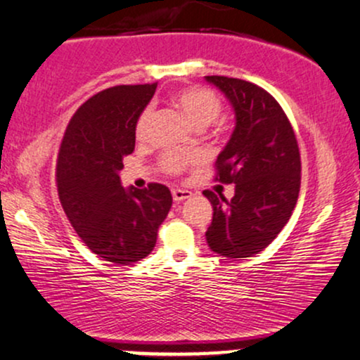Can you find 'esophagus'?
Returning a JSON list of instances; mask_svg holds the SVG:
<instances>
[{"label":"esophagus","mask_w":360,"mask_h":360,"mask_svg":"<svg viewBox=\"0 0 360 360\" xmlns=\"http://www.w3.org/2000/svg\"><path fill=\"white\" fill-rule=\"evenodd\" d=\"M191 196H193V193L188 191V189H179V188L172 189V199H174L176 202L184 201V199H189Z\"/></svg>","instance_id":"esophagus-1"}]
</instances>
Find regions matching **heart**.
<instances>
[{
	"mask_svg": "<svg viewBox=\"0 0 360 360\" xmlns=\"http://www.w3.org/2000/svg\"><path fill=\"white\" fill-rule=\"evenodd\" d=\"M174 103L177 109L183 112L186 119L191 122L196 129H205L206 125L213 124L216 117L221 112V102L210 90L201 89V86H189V89L179 90L174 95ZM150 119H153V109L147 107L139 117L136 125V134L142 139L149 129ZM198 161L196 154L189 153H167L162 158V167L167 172H181L188 164Z\"/></svg>",
	"mask_w": 360,
	"mask_h": 360,
	"instance_id": "b5f03b06",
	"label": "heart"
}]
</instances>
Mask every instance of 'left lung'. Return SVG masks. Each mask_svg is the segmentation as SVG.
Returning <instances> with one entry per match:
<instances>
[{"label": "left lung", "mask_w": 360, "mask_h": 360, "mask_svg": "<svg viewBox=\"0 0 360 360\" xmlns=\"http://www.w3.org/2000/svg\"><path fill=\"white\" fill-rule=\"evenodd\" d=\"M235 112V129L216 159L231 199L202 194L213 206L206 231L211 251L228 259L255 257L278 236L300 191V153L287 115L262 86L229 77H205Z\"/></svg>", "instance_id": "1"}]
</instances>
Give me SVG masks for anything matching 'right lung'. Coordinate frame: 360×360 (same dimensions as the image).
I'll return each instance as SVG.
<instances>
[{
    "label": "right lung",
    "mask_w": 360,
    "mask_h": 360,
    "mask_svg": "<svg viewBox=\"0 0 360 360\" xmlns=\"http://www.w3.org/2000/svg\"><path fill=\"white\" fill-rule=\"evenodd\" d=\"M155 84L119 85L89 98L72 117L60 147L56 184L65 214L95 255L132 265L154 250L171 210L164 184L124 188V155L136 147V125Z\"/></svg>",
    "instance_id": "obj_1"
}]
</instances>
